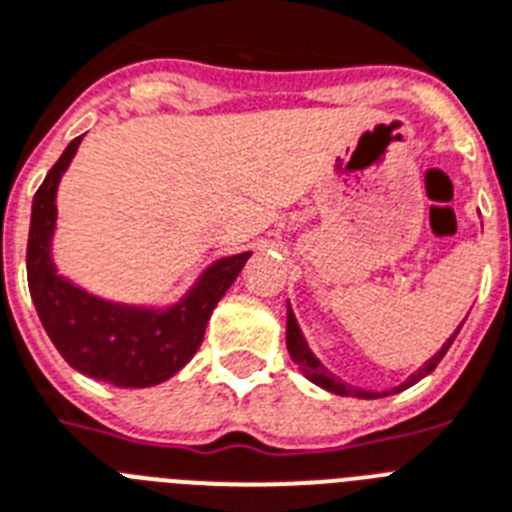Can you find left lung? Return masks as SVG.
<instances>
[{"mask_svg":"<svg viewBox=\"0 0 512 512\" xmlns=\"http://www.w3.org/2000/svg\"><path fill=\"white\" fill-rule=\"evenodd\" d=\"M458 331H460V328H458ZM458 331H455V334H452L450 339L442 344V350L436 352L429 363L423 365V368H418V371L407 378V381H402L400 386H394V389H389V392H368V389H360V386L344 384L342 378H336L334 373H328L326 368H323L321 360H318V357L313 355V350L307 347L305 336H302V331H299L297 318H294V313H292V307L286 305V347H289V355H292V360L297 363L299 371L305 373V376L310 378L313 384H318L321 389H326V392L342 394V397H357V400H378V397H386V394H397V392H402V389H407V386L418 384V381H421L423 376H429L436 365H439V360L447 355V350H450V344L455 342Z\"/></svg>","mask_w":512,"mask_h":512,"instance_id":"left-lung-1","label":"left lung"}]
</instances>
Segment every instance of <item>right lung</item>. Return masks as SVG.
Listing matches in <instances>:
<instances>
[{"instance_id": "right-lung-1", "label": "right lung", "mask_w": 512, "mask_h": 512, "mask_svg": "<svg viewBox=\"0 0 512 512\" xmlns=\"http://www.w3.org/2000/svg\"><path fill=\"white\" fill-rule=\"evenodd\" d=\"M81 139L78 136L65 147L33 197L26 252L31 299L57 352L83 376L123 389L162 384L199 350L215 305L242 273L252 252L223 257L210 265L189 294L168 310L115 305L57 276L52 263L54 197Z\"/></svg>"}]
</instances>
